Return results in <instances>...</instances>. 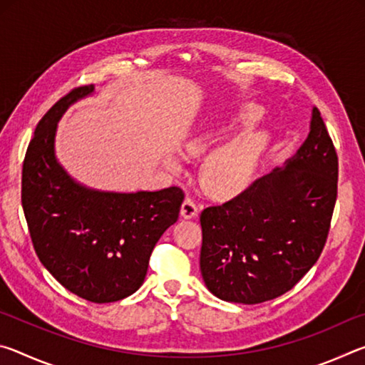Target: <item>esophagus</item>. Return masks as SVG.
I'll return each instance as SVG.
<instances>
[{"label":"esophagus","mask_w":365,"mask_h":365,"mask_svg":"<svg viewBox=\"0 0 365 365\" xmlns=\"http://www.w3.org/2000/svg\"><path fill=\"white\" fill-rule=\"evenodd\" d=\"M180 214L183 219H193L197 215V205L195 202L193 197H185Z\"/></svg>","instance_id":"esophagus-1"}]
</instances>
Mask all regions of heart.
Returning a JSON list of instances; mask_svg holds the SVG:
<instances>
[{
    "label": "heart",
    "instance_id": "obj_1",
    "mask_svg": "<svg viewBox=\"0 0 365 365\" xmlns=\"http://www.w3.org/2000/svg\"><path fill=\"white\" fill-rule=\"evenodd\" d=\"M261 109L256 104H243L217 122L202 128L185 143L191 156H202L235 133L240 135L207 154L200 169V180L209 195L230 197L248 187L267 148L264 133L252 130L261 120ZM169 168L178 169L177 159H169Z\"/></svg>",
    "mask_w": 365,
    "mask_h": 365
}]
</instances>
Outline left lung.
<instances>
[{
	"label": "left lung",
	"instance_id": "obj_1",
	"mask_svg": "<svg viewBox=\"0 0 365 365\" xmlns=\"http://www.w3.org/2000/svg\"><path fill=\"white\" fill-rule=\"evenodd\" d=\"M336 190L338 156L314 108L311 132L285 168L201 212L200 267L209 292L242 304L289 292L324 250Z\"/></svg>",
	"mask_w": 365,
	"mask_h": 365
}]
</instances>
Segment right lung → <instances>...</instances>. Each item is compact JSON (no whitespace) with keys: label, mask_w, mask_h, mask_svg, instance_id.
<instances>
[{"label":"right lung","mask_w":365,"mask_h":365,"mask_svg":"<svg viewBox=\"0 0 365 365\" xmlns=\"http://www.w3.org/2000/svg\"><path fill=\"white\" fill-rule=\"evenodd\" d=\"M95 91L73 88L41 117L22 168V207L40 262L71 293L114 302L143 285L154 246L174 225L183 202L178 187L114 193L73 180L54 154L58 122Z\"/></svg>","instance_id":"obj_1"}]
</instances>
